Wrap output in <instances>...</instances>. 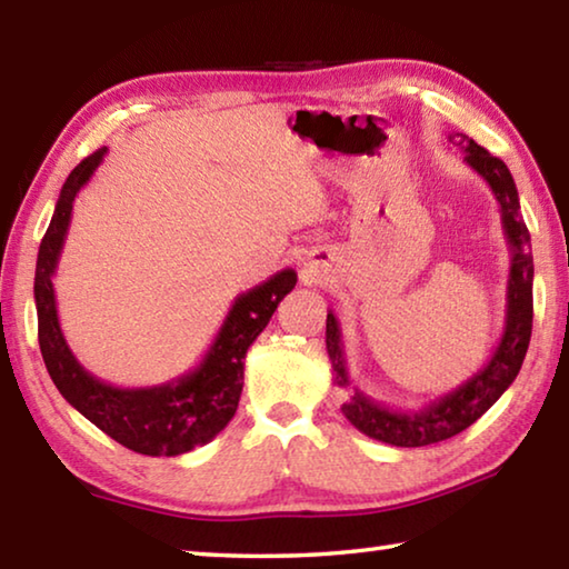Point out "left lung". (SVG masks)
Wrapping results in <instances>:
<instances>
[{
    "mask_svg": "<svg viewBox=\"0 0 569 569\" xmlns=\"http://www.w3.org/2000/svg\"><path fill=\"white\" fill-rule=\"evenodd\" d=\"M449 140L465 150V160L471 170H477L487 186L492 188L499 213H502V228L507 236L512 261H509L507 278V316L505 333L499 339L492 359L481 371H477L469 381L461 383L455 391L429 401L417 411H393L383 403H377L366 397L363 391L353 387V393L341 407L343 417L349 419L361 435L383 441L391 447H427L457 437L459 431L471 427L481 413L502 397L509 383L517 379L522 369L529 336H532V243H529V230L519 213V196L512 180V172L502 160L487 152L467 134H449ZM326 351H329L333 383L351 387L349 371H346L341 329L336 316L329 311L326 316Z\"/></svg>",
    "mask_w": 569,
    "mask_h": 569,
    "instance_id": "8db88e82",
    "label": "left lung"
}]
</instances>
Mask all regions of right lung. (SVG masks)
I'll use <instances>...</instances> for the list:
<instances>
[{
    "label": "right lung",
    "mask_w": 569,
    "mask_h": 569,
    "mask_svg": "<svg viewBox=\"0 0 569 569\" xmlns=\"http://www.w3.org/2000/svg\"><path fill=\"white\" fill-rule=\"evenodd\" d=\"M104 152H108L104 148L92 152L64 180L50 228L40 243L34 271L40 351L54 387L104 435L138 455L178 457L208 445L233 419L240 391H243L246 353L271 321L283 296L293 291L296 271L286 268L261 286L240 293L230 306L206 359L186 377L146 389H120L92 377L74 359L62 336L52 276L60 261L67 228H70L77 192L98 170Z\"/></svg>",
    "instance_id": "1"
}]
</instances>
